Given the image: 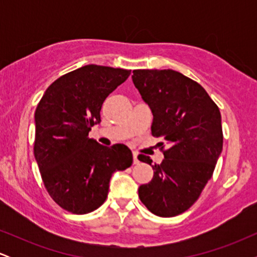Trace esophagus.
<instances>
[{"label":"esophagus","instance_id":"esophagus-1","mask_svg":"<svg viewBox=\"0 0 257 257\" xmlns=\"http://www.w3.org/2000/svg\"><path fill=\"white\" fill-rule=\"evenodd\" d=\"M133 162H134V164H139V158H138L137 152H133Z\"/></svg>","mask_w":257,"mask_h":257}]
</instances>
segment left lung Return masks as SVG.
I'll list each match as a JSON object with an SVG mask.
<instances>
[{
  "mask_svg": "<svg viewBox=\"0 0 257 257\" xmlns=\"http://www.w3.org/2000/svg\"><path fill=\"white\" fill-rule=\"evenodd\" d=\"M132 78L152 111V135L170 146L161 164L138 156L153 169L139 198L157 216H176L194 204L213 176L223 144L220 110L202 85L174 70H134Z\"/></svg>",
  "mask_w": 257,
  "mask_h": 257,
  "instance_id": "left-lung-1",
  "label": "left lung"
}]
</instances>
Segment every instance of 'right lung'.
<instances>
[{"label": "right lung", "mask_w": 257, "mask_h": 257, "mask_svg": "<svg viewBox=\"0 0 257 257\" xmlns=\"http://www.w3.org/2000/svg\"><path fill=\"white\" fill-rule=\"evenodd\" d=\"M131 70L85 65L47 88L35 112L34 155L49 196L72 214L96 210L107 198L116 170L133 163L123 144L111 147L88 138L100 123L102 102Z\"/></svg>", "instance_id": "obj_1"}]
</instances>
